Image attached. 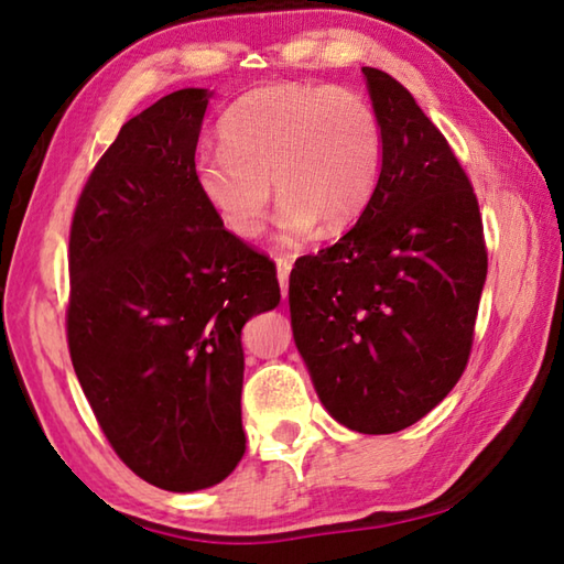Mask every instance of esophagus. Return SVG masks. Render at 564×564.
<instances>
[{
  "instance_id": "34e87169",
  "label": "esophagus",
  "mask_w": 564,
  "mask_h": 564,
  "mask_svg": "<svg viewBox=\"0 0 564 564\" xmlns=\"http://www.w3.org/2000/svg\"><path fill=\"white\" fill-rule=\"evenodd\" d=\"M275 275H279L283 299L289 295V275H291V261L289 259H275Z\"/></svg>"
}]
</instances>
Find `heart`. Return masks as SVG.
<instances>
[{"mask_svg": "<svg viewBox=\"0 0 564 564\" xmlns=\"http://www.w3.org/2000/svg\"><path fill=\"white\" fill-rule=\"evenodd\" d=\"M224 151L194 164V186L228 234L259 238L269 206L283 198L279 243L293 246L321 226L340 234L373 196L383 137L358 91L271 84L238 99L218 121Z\"/></svg>", "mask_w": 564, "mask_h": 564, "instance_id": "obj_1", "label": "heart"}]
</instances>
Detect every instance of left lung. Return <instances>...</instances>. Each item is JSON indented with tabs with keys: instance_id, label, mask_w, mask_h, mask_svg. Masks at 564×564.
Listing matches in <instances>:
<instances>
[{
	"instance_id": "1",
	"label": "left lung",
	"mask_w": 564,
	"mask_h": 564,
	"mask_svg": "<svg viewBox=\"0 0 564 564\" xmlns=\"http://www.w3.org/2000/svg\"><path fill=\"white\" fill-rule=\"evenodd\" d=\"M383 137L378 184L336 246L295 261L291 328L323 408L388 435L460 380L488 275L482 221L463 166L413 94L362 66Z\"/></svg>"
}]
</instances>
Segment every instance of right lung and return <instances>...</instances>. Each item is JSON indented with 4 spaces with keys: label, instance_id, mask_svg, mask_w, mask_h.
<instances>
[{
    "label": "right lung",
    "instance_id": "add662e5",
    "mask_svg": "<svg viewBox=\"0 0 564 564\" xmlns=\"http://www.w3.org/2000/svg\"><path fill=\"white\" fill-rule=\"evenodd\" d=\"M212 97L178 89L123 123L69 236L76 378L121 460L171 492L214 488L243 457L241 330L281 301L273 263L194 186Z\"/></svg>",
    "mask_w": 564,
    "mask_h": 564
}]
</instances>
